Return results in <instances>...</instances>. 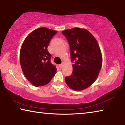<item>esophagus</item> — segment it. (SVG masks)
I'll return each instance as SVG.
<instances>
[{
  "label": "esophagus",
  "instance_id": "esophagus-1",
  "mask_svg": "<svg viewBox=\"0 0 125 125\" xmlns=\"http://www.w3.org/2000/svg\"><path fill=\"white\" fill-rule=\"evenodd\" d=\"M59 66H60V67L61 68H62L63 67V63H62V64H60V65H59Z\"/></svg>",
  "mask_w": 125,
  "mask_h": 125
}]
</instances>
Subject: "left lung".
<instances>
[{
  "mask_svg": "<svg viewBox=\"0 0 125 125\" xmlns=\"http://www.w3.org/2000/svg\"><path fill=\"white\" fill-rule=\"evenodd\" d=\"M68 41L73 72L65 78L72 89L80 91L95 82L103 63L101 52L95 38L85 29L74 27L62 31Z\"/></svg>",
  "mask_w": 125,
  "mask_h": 125,
  "instance_id": "8db88e82",
  "label": "left lung"
}]
</instances>
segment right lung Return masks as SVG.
I'll use <instances>...</instances> for the list:
<instances>
[{
    "label": "right lung",
    "mask_w": 125,
    "mask_h": 125,
    "mask_svg": "<svg viewBox=\"0 0 125 125\" xmlns=\"http://www.w3.org/2000/svg\"><path fill=\"white\" fill-rule=\"evenodd\" d=\"M57 31L40 27L27 36L20 52L23 73L35 86L46 85L56 73L57 69L50 62L51 55L47 50L52 37Z\"/></svg>",
    "instance_id": "obj_1"
}]
</instances>
